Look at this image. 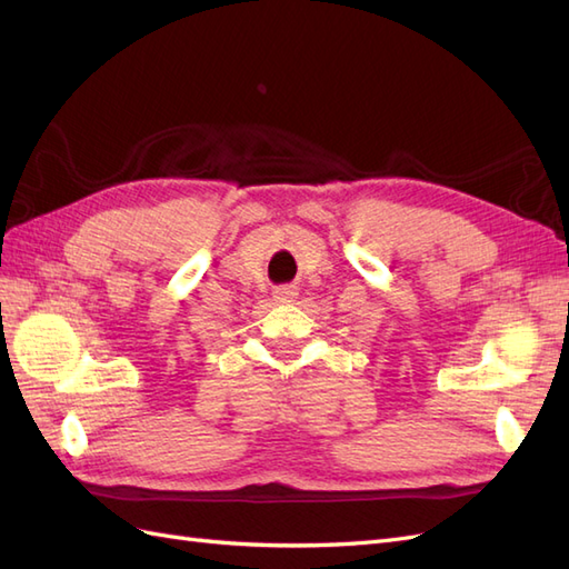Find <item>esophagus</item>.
<instances>
[{"instance_id":"esophagus-1","label":"esophagus","mask_w":569,"mask_h":569,"mask_svg":"<svg viewBox=\"0 0 569 569\" xmlns=\"http://www.w3.org/2000/svg\"><path fill=\"white\" fill-rule=\"evenodd\" d=\"M298 296V288L296 286H279L273 288V300L276 302H293Z\"/></svg>"}]
</instances>
